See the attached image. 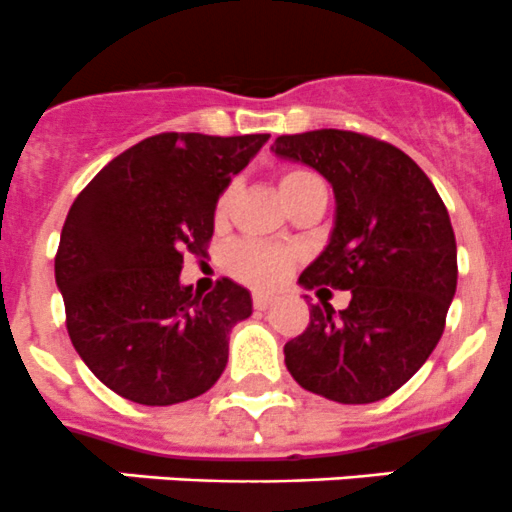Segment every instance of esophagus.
<instances>
[{"instance_id": "34e87169", "label": "esophagus", "mask_w": 512, "mask_h": 512, "mask_svg": "<svg viewBox=\"0 0 512 512\" xmlns=\"http://www.w3.org/2000/svg\"><path fill=\"white\" fill-rule=\"evenodd\" d=\"M272 302H275V297H272V294H265V292L252 294V304H255V309H267Z\"/></svg>"}]
</instances>
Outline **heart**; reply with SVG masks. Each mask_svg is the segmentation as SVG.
Instances as JSON below:
<instances>
[{
	"label": "heart",
	"instance_id": "1",
	"mask_svg": "<svg viewBox=\"0 0 512 512\" xmlns=\"http://www.w3.org/2000/svg\"><path fill=\"white\" fill-rule=\"evenodd\" d=\"M277 185H280L282 198L287 200L289 205L309 188H317L322 185L317 173L307 168H285L280 175H277ZM237 200V183H227L223 193L215 200V223L225 225L230 220L232 208H235ZM302 252L292 245H280V242H257L247 240L240 242L230 250V257H227V270L232 272V277L245 285L257 287V289H272L287 280L289 272L294 270V265L299 262Z\"/></svg>",
	"mask_w": 512,
	"mask_h": 512
}]
</instances>
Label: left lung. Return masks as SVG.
I'll use <instances>...</instances> for the list:
<instances>
[{
	"mask_svg": "<svg viewBox=\"0 0 512 512\" xmlns=\"http://www.w3.org/2000/svg\"><path fill=\"white\" fill-rule=\"evenodd\" d=\"M272 151L322 173L337 200L329 245L299 285L352 289L339 312L312 304L307 329L285 344L289 374L339 404L386 399L426 364L446 327L458 280L446 205L404 151L364 133L280 136Z\"/></svg>",
	"mask_w": 512,
	"mask_h": 512,
	"instance_id": "1",
	"label": "left lung"
}]
</instances>
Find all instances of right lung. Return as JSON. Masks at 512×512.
Listing matches in <instances>:
<instances>
[{"mask_svg": "<svg viewBox=\"0 0 512 512\" xmlns=\"http://www.w3.org/2000/svg\"><path fill=\"white\" fill-rule=\"evenodd\" d=\"M267 138L158 133L98 170L71 205L54 260L66 329L123 399L180 404L223 374L250 292L223 277L203 297L180 285V270L185 252L205 255L215 200Z\"/></svg>", "mask_w": 512, "mask_h": 512, "instance_id": "right-lung-1", "label": "right lung"}]
</instances>
